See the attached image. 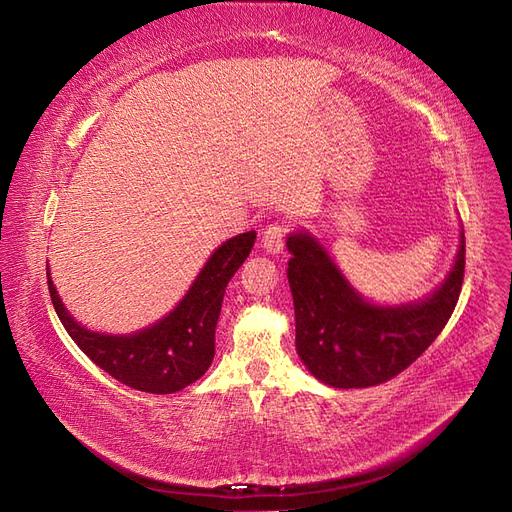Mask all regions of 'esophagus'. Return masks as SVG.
<instances>
[{
  "label": "esophagus",
  "instance_id": "esophagus-1",
  "mask_svg": "<svg viewBox=\"0 0 512 512\" xmlns=\"http://www.w3.org/2000/svg\"><path fill=\"white\" fill-rule=\"evenodd\" d=\"M284 226L282 224H271L265 235H262L260 245L265 247L267 254H280L284 250Z\"/></svg>",
  "mask_w": 512,
  "mask_h": 512
}]
</instances>
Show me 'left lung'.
Returning a JSON list of instances; mask_svg holds the SVG:
<instances>
[{"label":"left lung","mask_w":512,"mask_h":512,"mask_svg":"<svg viewBox=\"0 0 512 512\" xmlns=\"http://www.w3.org/2000/svg\"><path fill=\"white\" fill-rule=\"evenodd\" d=\"M286 247L292 254L288 284L297 354L309 374L333 389H367L412 365L451 318L466 267L461 228L453 267L436 290L416 301L382 305L346 280L312 232H290Z\"/></svg>","instance_id":"obj_1"}]
</instances>
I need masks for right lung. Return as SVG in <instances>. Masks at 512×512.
<instances>
[{
	"instance_id": "add662e5",
	"label": "right lung",
	"mask_w": 512,
	"mask_h": 512,
	"mask_svg": "<svg viewBox=\"0 0 512 512\" xmlns=\"http://www.w3.org/2000/svg\"><path fill=\"white\" fill-rule=\"evenodd\" d=\"M254 241V230L224 241L209 256L183 299L164 318L134 333H100L76 322L59 299L46 267L51 301L74 344L108 376L136 391L177 393L209 369L226 286L250 256Z\"/></svg>"
}]
</instances>
